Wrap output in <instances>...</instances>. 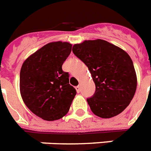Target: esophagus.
<instances>
[{
    "label": "esophagus",
    "mask_w": 151,
    "mask_h": 151,
    "mask_svg": "<svg viewBox=\"0 0 151 151\" xmlns=\"http://www.w3.org/2000/svg\"><path fill=\"white\" fill-rule=\"evenodd\" d=\"M76 89L77 92L78 93L81 92V86H77L76 87Z\"/></svg>",
    "instance_id": "obj_1"
}]
</instances>
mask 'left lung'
I'll use <instances>...</instances> for the list:
<instances>
[{
	"mask_svg": "<svg viewBox=\"0 0 151 151\" xmlns=\"http://www.w3.org/2000/svg\"><path fill=\"white\" fill-rule=\"evenodd\" d=\"M72 52L87 66L96 86L94 94L86 99L93 113L109 119L123 111L133 98L137 86L129 55L100 39L75 44Z\"/></svg>",
	"mask_w": 151,
	"mask_h": 151,
	"instance_id": "obj_1",
	"label": "left lung"
}]
</instances>
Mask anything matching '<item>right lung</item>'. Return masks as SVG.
Wrapping results in <instances>:
<instances>
[{"label": "right lung", "instance_id": "obj_1", "mask_svg": "<svg viewBox=\"0 0 151 151\" xmlns=\"http://www.w3.org/2000/svg\"><path fill=\"white\" fill-rule=\"evenodd\" d=\"M72 51L68 42H52L30 55L20 71V93L27 108L46 121L61 119L69 111L76 90L62 65Z\"/></svg>", "mask_w": 151, "mask_h": 151}]
</instances>
